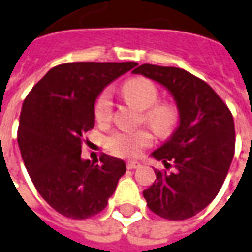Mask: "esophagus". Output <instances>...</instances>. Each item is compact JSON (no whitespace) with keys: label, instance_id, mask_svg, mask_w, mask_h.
<instances>
[{"label":"esophagus","instance_id":"34e87169","mask_svg":"<svg viewBox=\"0 0 252 252\" xmlns=\"http://www.w3.org/2000/svg\"><path fill=\"white\" fill-rule=\"evenodd\" d=\"M139 167H140L139 161H128L126 162V168L128 169H135V168H139Z\"/></svg>","mask_w":252,"mask_h":252}]
</instances>
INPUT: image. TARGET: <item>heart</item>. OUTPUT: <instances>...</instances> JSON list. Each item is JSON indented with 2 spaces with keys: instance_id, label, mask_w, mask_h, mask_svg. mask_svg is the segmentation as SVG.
Masks as SVG:
<instances>
[{
  "instance_id": "heart-1",
  "label": "heart",
  "mask_w": 252,
  "mask_h": 252,
  "mask_svg": "<svg viewBox=\"0 0 252 252\" xmlns=\"http://www.w3.org/2000/svg\"><path fill=\"white\" fill-rule=\"evenodd\" d=\"M121 91L129 103L138 110H142V120L157 135L167 136L175 129L179 123V109L174 102L157 100L158 88L152 80L145 77H135L123 84ZM112 96L107 91H103L97 95L94 103V117L97 123L104 124L112 119ZM150 143L152 135L148 129L114 131L104 139V146L109 152L123 157L139 155L140 150Z\"/></svg>"
}]
</instances>
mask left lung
<instances>
[{"label": "left lung", "instance_id": "8db88e82", "mask_svg": "<svg viewBox=\"0 0 252 252\" xmlns=\"http://www.w3.org/2000/svg\"><path fill=\"white\" fill-rule=\"evenodd\" d=\"M132 73L164 85L181 117L172 138L152 155L165 168L174 165L175 172L155 169V184L143 190V197L149 210L164 220L191 218L225 182L234 155L233 116L208 84L184 68L145 63Z\"/></svg>", "mask_w": 252, "mask_h": 252}]
</instances>
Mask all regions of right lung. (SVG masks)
Returning a JSON list of instances; mask_svg holds the SVG:
<instances>
[{
  "instance_id": "obj_1",
  "label": "right lung",
  "mask_w": 252,
  "mask_h": 252,
  "mask_svg": "<svg viewBox=\"0 0 252 252\" xmlns=\"http://www.w3.org/2000/svg\"><path fill=\"white\" fill-rule=\"evenodd\" d=\"M135 62H73L55 66L26 96L18 143L26 169L41 197L71 220H87L107 205L126 162L102 155L81 158L85 133L95 126L94 103L107 84Z\"/></svg>"
}]
</instances>
